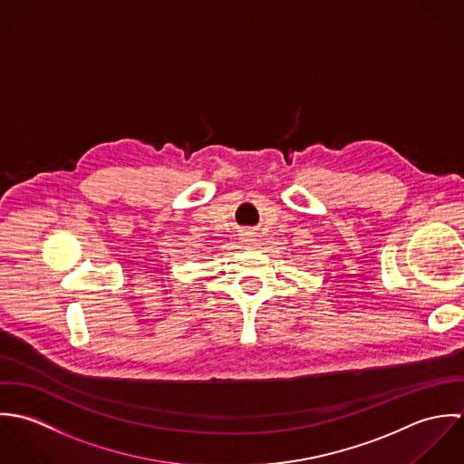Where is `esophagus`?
<instances>
[{
	"label": "esophagus",
	"instance_id": "34e87169",
	"mask_svg": "<svg viewBox=\"0 0 464 464\" xmlns=\"http://www.w3.org/2000/svg\"><path fill=\"white\" fill-rule=\"evenodd\" d=\"M243 241H245L246 245H252V243H254V236H252V232H246V234H243Z\"/></svg>",
	"mask_w": 464,
	"mask_h": 464
}]
</instances>
